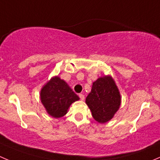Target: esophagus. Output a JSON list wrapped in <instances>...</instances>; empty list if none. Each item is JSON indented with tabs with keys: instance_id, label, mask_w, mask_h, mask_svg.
Listing matches in <instances>:
<instances>
[{
	"instance_id": "1",
	"label": "esophagus",
	"mask_w": 160,
	"mask_h": 160,
	"mask_svg": "<svg viewBox=\"0 0 160 160\" xmlns=\"http://www.w3.org/2000/svg\"><path fill=\"white\" fill-rule=\"evenodd\" d=\"M79 97H80V100H82V101L84 100V95H83V94H80V95H79Z\"/></svg>"
}]
</instances>
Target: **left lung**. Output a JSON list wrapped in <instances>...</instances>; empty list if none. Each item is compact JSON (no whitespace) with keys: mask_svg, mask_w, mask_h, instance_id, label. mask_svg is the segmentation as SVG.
Masks as SVG:
<instances>
[{"mask_svg":"<svg viewBox=\"0 0 160 160\" xmlns=\"http://www.w3.org/2000/svg\"><path fill=\"white\" fill-rule=\"evenodd\" d=\"M121 97L114 80L110 76L99 77L93 83L91 91L86 98V104L96 121H109L118 111Z\"/></svg>","mask_w":160,"mask_h":160,"instance_id":"obj_1","label":"left lung"}]
</instances>
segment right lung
Instances as JSON below:
<instances>
[{"label": "right lung", "instance_id": "obj_1", "mask_svg": "<svg viewBox=\"0 0 160 160\" xmlns=\"http://www.w3.org/2000/svg\"><path fill=\"white\" fill-rule=\"evenodd\" d=\"M79 99L66 82L58 77L51 79L41 91V102L47 112L55 118L65 116L71 104Z\"/></svg>", "mask_w": 160, "mask_h": 160}]
</instances>
